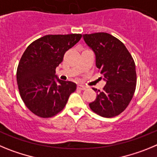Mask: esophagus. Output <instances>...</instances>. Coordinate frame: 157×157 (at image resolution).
Instances as JSON below:
<instances>
[{
	"instance_id": "esophagus-1",
	"label": "esophagus",
	"mask_w": 157,
	"mask_h": 157,
	"mask_svg": "<svg viewBox=\"0 0 157 157\" xmlns=\"http://www.w3.org/2000/svg\"><path fill=\"white\" fill-rule=\"evenodd\" d=\"M78 90H86V86H82V85H78Z\"/></svg>"
}]
</instances>
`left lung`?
I'll list each match as a JSON object with an SVG mask.
<instances>
[{
	"mask_svg": "<svg viewBox=\"0 0 157 157\" xmlns=\"http://www.w3.org/2000/svg\"><path fill=\"white\" fill-rule=\"evenodd\" d=\"M83 38L95 52L98 70L106 80L101 92L93 88L98 94L90 108L102 117H115L127 109L135 92L134 59L124 44L110 34H86Z\"/></svg>",
	"mask_w": 157,
	"mask_h": 157,
	"instance_id": "1",
	"label": "left lung"
}]
</instances>
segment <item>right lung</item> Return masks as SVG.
Instances as JSON below:
<instances>
[{"mask_svg":"<svg viewBox=\"0 0 157 157\" xmlns=\"http://www.w3.org/2000/svg\"><path fill=\"white\" fill-rule=\"evenodd\" d=\"M81 34H48L34 41L24 51L16 71L18 89L27 109L38 117L51 118L64 109L76 84L57 79L56 67L63 55L81 39Z\"/></svg>","mask_w":157,"mask_h":157,"instance_id":"add662e5","label":"right lung"}]
</instances>
